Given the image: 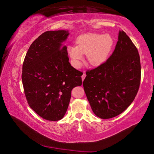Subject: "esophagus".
Returning a JSON list of instances; mask_svg holds the SVG:
<instances>
[{
    "label": "esophagus",
    "instance_id": "obj_1",
    "mask_svg": "<svg viewBox=\"0 0 154 154\" xmlns=\"http://www.w3.org/2000/svg\"><path fill=\"white\" fill-rule=\"evenodd\" d=\"M85 77H86V74H85V73H83V75H82V76H81V78H82V81H84V79H85Z\"/></svg>",
    "mask_w": 154,
    "mask_h": 154
}]
</instances>
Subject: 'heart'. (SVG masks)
<instances>
[{
  "label": "heart",
  "instance_id": "1",
  "mask_svg": "<svg viewBox=\"0 0 154 154\" xmlns=\"http://www.w3.org/2000/svg\"><path fill=\"white\" fill-rule=\"evenodd\" d=\"M76 42L77 46L69 45L67 51L73 65L79 67L83 54H87L88 62L91 65H101L108 58L113 41L108 34L89 33L79 36Z\"/></svg>",
  "mask_w": 154,
  "mask_h": 154
}]
</instances>
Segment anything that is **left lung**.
Returning a JSON list of instances; mask_svg holds the SVG:
<instances>
[{"label":"left lung","mask_w":154,"mask_h":154,"mask_svg":"<svg viewBox=\"0 0 154 154\" xmlns=\"http://www.w3.org/2000/svg\"><path fill=\"white\" fill-rule=\"evenodd\" d=\"M86 74L84 90L95 115L101 119L119 115L133 102L140 86L138 50L128 35L119 30L112 54Z\"/></svg>","instance_id":"left-lung-1"}]
</instances>
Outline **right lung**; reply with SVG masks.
<instances>
[{"mask_svg":"<svg viewBox=\"0 0 154 154\" xmlns=\"http://www.w3.org/2000/svg\"><path fill=\"white\" fill-rule=\"evenodd\" d=\"M69 31H48L30 46L23 63L21 79L29 105L48 121L62 119L66 113L71 90L82 85V72L69 62L63 45Z\"/></svg>","mask_w":154,"mask_h":154,"instance_id":"obj_1","label":"right lung"}]
</instances>
